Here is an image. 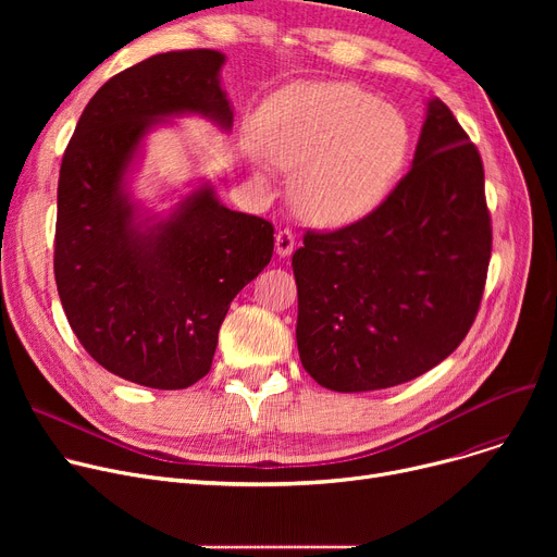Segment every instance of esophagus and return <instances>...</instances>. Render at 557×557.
<instances>
[{
	"mask_svg": "<svg viewBox=\"0 0 557 557\" xmlns=\"http://www.w3.org/2000/svg\"><path fill=\"white\" fill-rule=\"evenodd\" d=\"M294 248H296L294 232H290L288 227L280 230V232L275 234V250H277V255H280V257H288L290 252H294Z\"/></svg>",
	"mask_w": 557,
	"mask_h": 557,
	"instance_id": "obj_1",
	"label": "esophagus"
}]
</instances>
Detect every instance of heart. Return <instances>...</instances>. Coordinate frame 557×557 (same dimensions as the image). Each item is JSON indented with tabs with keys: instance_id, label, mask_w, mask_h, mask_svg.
<instances>
[{
	"instance_id": "obj_1",
	"label": "heart",
	"mask_w": 557,
	"mask_h": 557,
	"mask_svg": "<svg viewBox=\"0 0 557 557\" xmlns=\"http://www.w3.org/2000/svg\"><path fill=\"white\" fill-rule=\"evenodd\" d=\"M248 156L296 171L294 200L315 225L355 223L382 205L411 158L401 110L349 83L290 87L261 108Z\"/></svg>"
}]
</instances>
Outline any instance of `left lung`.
<instances>
[{"label": "left lung", "mask_w": 557, "mask_h": 557, "mask_svg": "<svg viewBox=\"0 0 557 557\" xmlns=\"http://www.w3.org/2000/svg\"><path fill=\"white\" fill-rule=\"evenodd\" d=\"M296 250L298 352L336 393L391 388L445 361L481 307L492 252L479 149L431 99L413 166L368 216Z\"/></svg>", "instance_id": "8db88e82"}]
</instances>
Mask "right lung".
<instances>
[{
    "label": "right lung",
    "instance_id": "1",
    "mask_svg": "<svg viewBox=\"0 0 557 557\" xmlns=\"http://www.w3.org/2000/svg\"><path fill=\"white\" fill-rule=\"evenodd\" d=\"M225 55L166 51L112 76L85 106L58 178L53 275L70 327L99 366L133 384L181 391L210 372L239 290L273 257L271 221L223 208L202 185L175 212L137 221L124 178L164 116L232 126Z\"/></svg>",
    "mask_w": 557,
    "mask_h": 557
}]
</instances>
